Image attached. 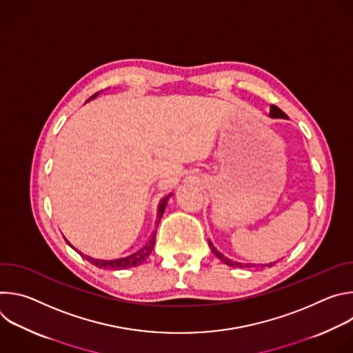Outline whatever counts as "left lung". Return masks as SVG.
Instances as JSON below:
<instances>
[{
    "instance_id": "obj_1",
    "label": "left lung",
    "mask_w": 353,
    "mask_h": 353,
    "mask_svg": "<svg viewBox=\"0 0 353 353\" xmlns=\"http://www.w3.org/2000/svg\"><path fill=\"white\" fill-rule=\"evenodd\" d=\"M270 116H271V117H276V119H288V116H286V114H285L279 108H276V106H274V105H272V106H271V109H270ZM211 247H212V245H211ZM212 253H214V254H215L221 261H223L225 264H228V265H230V267H240V268H243V267H244V264L234 263V261H230L229 259H225L221 253H218V251H216L214 247H212ZM272 264H275V263H272ZM272 264H264L263 267H267V265H268V267H271ZM251 265L256 267L254 264H247L245 267H251Z\"/></svg>"
}]
</instances>
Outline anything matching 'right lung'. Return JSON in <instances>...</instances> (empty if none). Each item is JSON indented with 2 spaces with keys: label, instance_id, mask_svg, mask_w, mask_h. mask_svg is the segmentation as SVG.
<instances>
[{
  "label": "right lung",
  "instance_id": "right-lung-1",
  "mask_svg": "<svg viewBox=\"0 0 353 353\" xmlns=\"http://www.w3.org/2000/svg\"><path fill=\"white\" fill-rule=\"evenodd\" d=\"M96 94H97V93H94L92 97H94ZM92 97H90V99H92ZM169 196H170V195L165 196V198L161 201L159 211H158V223H157V225H159V222H161V218H162V215H163V212H165V207H166V203H168V198H169ZM155 234H157V233L152 234V237H150V240H149L141 250H138L137 253H134V254H131V256H128V257L119 259V260H112V261H109V260H94V259H90V257H85V259H86L90 264H93L94 267L102 268V270H124V268L137 267V265L142 264V263L149 257L150 251L154 250V245H155ZM81 256H82V254H81Z\"/></svg>",
  "mask_w": 353,
  "mask_h": 353
}]
</instances>
